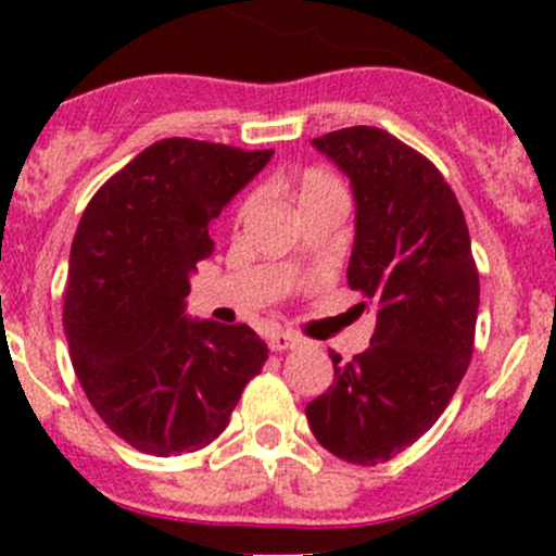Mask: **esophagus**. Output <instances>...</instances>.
<instances>
[{"label":"esophagus","mask_w":556,"mask_h":556,"mask_svg":"<svg viewBox=\"0 0 556 556\" xmlns=\"http://www.w3.org/2000/svg\"><path fill=\"white\" fill-rule=\"evenodd\" d=\"M299 344L301 339L295 333H290V330H271V333H268V346H271L274 352L295 350Z\"/></svg>","instance_id":"34e87169"}]
</instances>
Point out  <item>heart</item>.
<instances>
[{"mask_svg":"<svg viewBox=\"0 0 556 556\" xmlns=\"http://www.w3.org/2000/svg\"><path fill=\"white\" fill-rule=\"evenodd\" d=\"M328 190H344L339 185V179L333 177V174L323 172V169H309L304 172L299 177V204H304L306 199H312V195H319V193H328ZM257 206V195H247V199L239 204L237 210V223H244L247 217L255 212Z\"/></svg>","mask_w":556,"mask_h":556,"instance_id":"heart-1","label":"heart"}]
</instances>
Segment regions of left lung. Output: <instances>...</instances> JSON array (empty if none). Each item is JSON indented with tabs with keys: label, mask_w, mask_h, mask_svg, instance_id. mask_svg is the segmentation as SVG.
Listing matches in <instances>:
<instances>
[{
	"label": "left lung",
	"mask_w": 556,
	"mask_h": 556,
	"mask_svg": "<svg viewBox=\"0 0 556 556\" xmlns=\"http://www.w3.org/2000/svg\"><path fill=\"white\" fill-rule=\"evenodd\" d=\"M350 177L355 247L346 282L377 314L371 346L306 406L314 439L379 465L428 433L470 366L479 271L457 195L422 153L374 126L312 139Z\"/></svg>",
	"instance_id": "left-lung-1"
}]
</instances>
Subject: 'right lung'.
<instances>
[{
  "label": "right lung",
  "instance_id": "obj_1",
  "mask_svg": "<svg viewBox=\"0 0 556 556\" xmlns=\"http://www.w3.org/2000/svg\"><path fill=\"white\" fill-rule=\"evenodd\" d=\"M274 150L161 139L112 174L83 212L70 255L64 333L106 428L155 457L204 450L268 357L247 325L188 319L210 223Z\"/></svg>",
  "mask_w": 556,
  "mask_h": 556
}]
</instances>
